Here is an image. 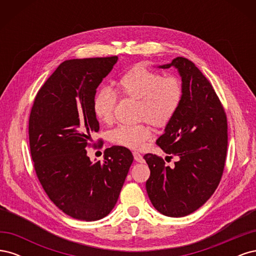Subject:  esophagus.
Segmentation results:
<instances>
[{
  "label": "esophagus",
  "instance_id": "obj_1",
  "mask_svg": "<svg viewBox=\"0 0 256 256\" xmlns=\"http://www.w3.org/2000/svg\"><path fill=\"white\" fill-rule=\"evenodd\" d=\"M134 160L136 162H140V164H143V162H144V158H143V156H142L140 152H134Z\"/></svg>",
  "mask_w": 256,
  "mask_h": 256
}]
</instances>
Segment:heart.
I'll return each mask as SVG.
<instances>
[{"label":"heart","mask_w":256,"mask_h":256,"mask_svg":"<svg viewBox=\"0 0 256 256\" xmlns=\"http://www.w3.org/2000/svg\"><path fill=\"white\" fill-rule=\"evenodd\" d=\"M116 90L124 97L138 100V118L157 127H164L173 120L182 104L184 88L174 76H164L144 66H136L122 74L115 83ZM116 104L115 92L109 88L98 90L92 99V112L104 124L113 120ZM152 130L143 124L120 125L110 134L115 144L140 150L152 138Z\"/></svg>","instance_id":"heart-1"}]
</instances>
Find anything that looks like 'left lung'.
I'll use <instances>...</instances> for the list:
<instances>
[{
	"label": "left lung",
	"mask_w": 256,
	"mask_h": 256,
	"mask_svg": "<svg viewBox=\"0 0 256 256\" xmlns=\"http://www.w3.org/2000/svg\"><path fill=\"white\" fill-rule=\"evenodd\" d=\"M158 67H174L182 78V104L156 142L178 160L170 168L162 158L146 154L150 170L146 191L160 214L178 218L196 212L218 187L226 158L228 122L212 84L191 60L178 56Z\"/></svg>",
	"instance_id": "left-lung-1"
}]
</instances>
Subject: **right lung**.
Segmentation results:
<instances>
[{"instance_id": "right-lung-1", "label": "right lung", "mask_w": 256, "mask_h": 256, "mask_svg": "<svg viewBox=\"0 0 256 256\" xmlns=\"http://www.w3.org/2000/svg\"><path fill=\"white\" fill-rule=\"evenodd\" d=\"M118 58H74L62 63L38 90L28 120L36 175L62 212L83 221L111 212L134 161L122 146L90 161L86 146L99 130L92 99Z\"/></svg>"}]
</instances>
